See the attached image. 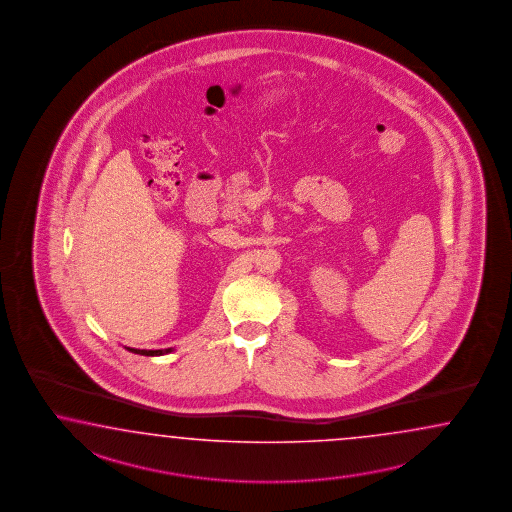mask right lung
Masks as SVG:
<instances>
[{
    "mask_svg": "<svg viewBox=\"0 0 512 512\" xmlns=\"http://www.w3.org/2000/svg\"><path fill=\"white\" fill-rule=\"evenodd\" d=\"M132 354H139V356H166L169 352H173V348H164V350H138V348H126Z\"/></svg>",
    "mask_w": 512,
    "mask_h": 512,
    "instance_id": "right-lung-1",
    "label": "right lung"
}]
</instances>
